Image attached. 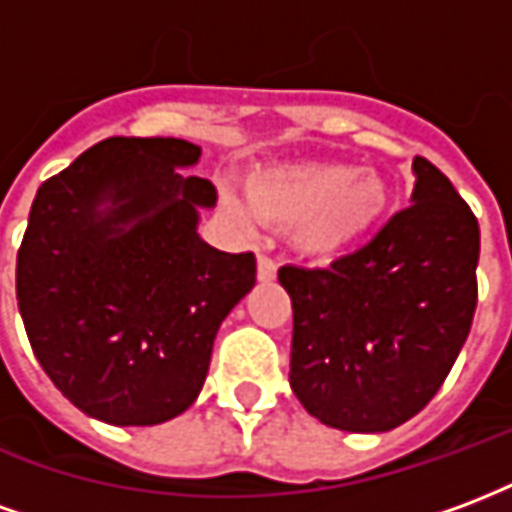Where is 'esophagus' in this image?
I'll use <instances>...</instances> for the list:
<instances>
[{
	"mask_svg": "<svg viewBox=\"0 0 512 512\" xmlns=\"http://www.w3.org/2000/svg\"><path fill=\"white\" fill-rule=\"evenodd\" d=\"M274 277H277V263L268 255L257 257V279L260 282H271Z\"/></svg>",
	"mask_w": 512,
	"mask_h": 512,
	"instance_id": "obj_1",
	"label": "esophagus"
}]
</instances>
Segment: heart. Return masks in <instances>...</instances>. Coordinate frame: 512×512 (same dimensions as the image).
<instances>
[{
    "label": "heart",
    "instance_id": "b5f03b06",
    "mask_svg": "<svg viewBox=\"0 0 512 512\" xmlns=\"http://www.w3.org/2000/svg\"><path fill=\"white\" fill-rule=\"evenodd\" d=\"M246 202L257 222L293 227L301 255L332 263L376 230L389 208V186L373 169L340 161H277L249 172Z\"/></svg>",
    "mask_w": 512,
    "mask_h": 512
}]
</instances>
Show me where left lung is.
Returning <instances> with one entry per match:
<instances>
[{
  "label": "left lung",
  "instance_id": "1",
  "mask_svg": "<svg viewBox=\"0 0 512 512\" xmlns=\"http://www.w3.org/2000/svg\"><path fill=\"white\" fill-rule=\"evenodd\" d=\"M411 169V205L370 244L329 268H279L290 386L329 428L384 433L419 414L472 329L480 224L428 158Z\"/></svg>",
  "mask_w": 512,
  "mask_h": 512
}]
</instances>
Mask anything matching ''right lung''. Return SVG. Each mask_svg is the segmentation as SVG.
<instances>
[{"mask_svg": "<svg viewBox=\"0 0 512 512\" xmlns=\"http://www.w3.org/2000/svg\"><path fill=\"white\" fill-rule=\"evenodd\" d=\"M200 147L112 136L35 194L16 263L18 310L40 367L87 417L158 425L197 400L213 340L255 288L252 252L197 233L211 180Z\"/></svg>", "mask_w": 512, "mask_h": 512, "instance_id": "1", "label": "right lung"}]
</instances>
